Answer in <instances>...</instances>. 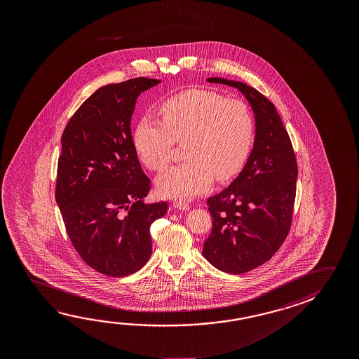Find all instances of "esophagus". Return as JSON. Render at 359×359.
I'll list each match as a JSON object with an SVG mask.
<instances>
[{
	"label": "esophagus",
	"instance_id": "34e87169",
	"mask_svg": "<svg viewBox=\"0 0 359 359\" xmlns=\"http://www.w3.org/2000/svg\"><path fill=\"white\" fill-rule=\"evenodd\" d=\"M174 206L179 209V210H189L190 209V205H189L188 203H185V201H175Z\"/></svg>",
	"mask_w": 359,
	"mask_h": 359
}]
</instances>
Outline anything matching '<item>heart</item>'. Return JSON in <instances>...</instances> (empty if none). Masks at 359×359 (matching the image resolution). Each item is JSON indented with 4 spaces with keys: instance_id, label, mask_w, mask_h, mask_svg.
I'll return each mask as SVG.
<instances>
[{
    "instance_id": "b5f03b06",
    "label": "heart",
    "mask_w": 359,
    "mask_h": 359,
    "mask_svg": "<svg viewBox=\"0 0 359 359\" xmlns=\"http://www.w3.org/2000/svg\"><path fill=\"white\" fill-rule=\"evenodd\" d=\"M163 121L144 116L134 134L142 163L151 170L165 169L172 158L174 142L184 144L187 161L160 174L156 187L171 199H190L217 182L241 170L253 140L249 106L219 93L191 88L169 96L160 104Z\"/></svg>"
}]
</instances>
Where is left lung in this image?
<instances>
[{"instance_id": "left-lung-1", "label": "left lung", "mask_w": 359, "mask_h": 359, "mask_svg": "<svg viewBox=\"0 0 359 359\" xmlns=\"http://www.w3.org/2000/svg\"><path fill=\"white\" fill-rule=\"evenodd\" d=\"M206 81L238 88L254 112L255 137L247 164L228 188L208 199L212 229L203 249L219 271L243 274L268 262L288 236L298 168L271 101L247 83L223 77Z\"/></svg>"}]
</instances>
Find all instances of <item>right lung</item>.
Masks as SVG:
<instances>
[{
    "label": "right lung",
    "mask_w": 359,
    "mask_h": 359,
    "mask_svg": "<svg viewBox=\"0 0 359 359\" xmlns=\"http://www.w3.org/2000/svg\"><path fill=\"white\" fill-rule=\"evenodd\" d=\"M161 80L136 77L96 90L61 137L56 203L77 253L95 271L126 276L151 255L150 225L168 210L147 204L144 174L131 136L136 99Z\"/></svg>",
    "instance_id": "add662e5"
}]
</instances>
